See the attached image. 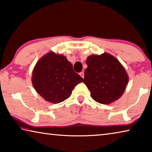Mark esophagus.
I'll use <instances>...</instances> for the list:
<instances>
[{
	"mask_svg": "<svg viewBox=\"0 0 152 152\" xmlns=\"http://www.w3.org/2000/svg\"><path fill=\"white\" fill-rule=\"evenodd\" d=\"M79 74H80V76L82 77V78H84V72H80Z\"/></svg>",
	"mask_w": 152,
	"mask_h": 152,
	"instance_id": "1",
	"label": "esophagus"
}]
</instances>
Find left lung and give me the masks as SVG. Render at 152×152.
<instances>
[{
	"mask_svg": "<svg viewBox=\"0 0 152 152\" xmlns=\"http://www.w3.org/2000/svg\"><path fill=\"white\" fill-rule=\"evenodd\" d=\"M84 83L95 101L109 104L119 99L128 83V76L123 66L109 53L92 55L86 61Z\"/></svg>",
	"mask_w": 152,
	"mask_h": 152,
	"instance_id": "left-lung-1",
	"label": "left lung"
}]
</instances>
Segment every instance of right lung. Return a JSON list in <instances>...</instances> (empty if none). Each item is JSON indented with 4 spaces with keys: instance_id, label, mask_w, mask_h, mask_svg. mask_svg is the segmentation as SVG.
I'll list each match as a JSON object with an SVG mask.
<instances>
[{
    "instance_id": "right-lung-1",
    "label": "right lung",
    "mask_w": 152,
    "mask_h": 152,
    "mask_svg": "<svg viewBox=\"0 0 152 152\" xmlns=\"http://www.w3.org/2000/svg\"><path fill=\"white\" fill-rule=\"evenodd\" d=\"M66 57L50 52L36 64L32 83L35 91L47 101L59 103L68 99L83 78L73 70Z\"/></svg>"
}]
</instances>
